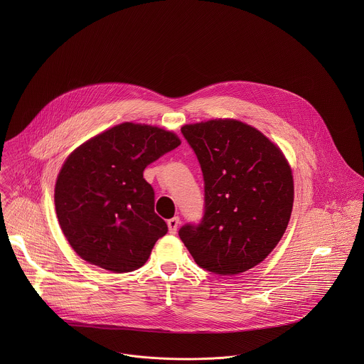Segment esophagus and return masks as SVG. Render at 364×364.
<instances>
[{
	"label": "esophagus",
	"instance_id": "1",
	"mask_svg": "<svg viewBox=\"0 0 364 364\" xmlns=\"http://www.w3.org/2000/svg\"><path fill=\"white\" fill-rule=\"evenodd\" d=\"M168 230H169V234H175L176 230H178V225H179V217H172L168 220Z\"/></svg>",
	"mask_w": 364,
	"mask_h": 364
}]
</instances>
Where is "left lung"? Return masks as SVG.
<instances>
[{
  "mask_svg": "<svg viewBox=\"0 0 364 364\" xmlns=\"http://www.w3.org/2000/svg\"><path fill=\"white\" fill-rule=\"evenodd\" d=\"M199 159L205 181L202 221L179 237L195 262L232 276L252 269L282 240L293 208L291 168L255 127L213 119L181 129Z\"/></svg>",
  "mask_w": 364,
  "mask_h": 364,
  "instance_id": "left-lung-1",
  "label": "left lung"
}]
</instances>
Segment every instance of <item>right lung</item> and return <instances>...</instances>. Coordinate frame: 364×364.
Returning <instances> with one entry per match:
<instances>
[{"instance_id":"1","label":"right lung","mask_w":364,"mask_h":364,"mask_svg":"<svg viewBox=\"0 0 364 364\" xmlns=\"http://www.w3.org/2000/svg\"><path fill=\"white\" fill-rule=\"evenodd\" d=\"M179 144L172 132L126 122L68 156L54 205L63 234L82 259L114 273L147 262L168 227L154 211V189L143 172Z\"/></svg>"}]
</instances>
